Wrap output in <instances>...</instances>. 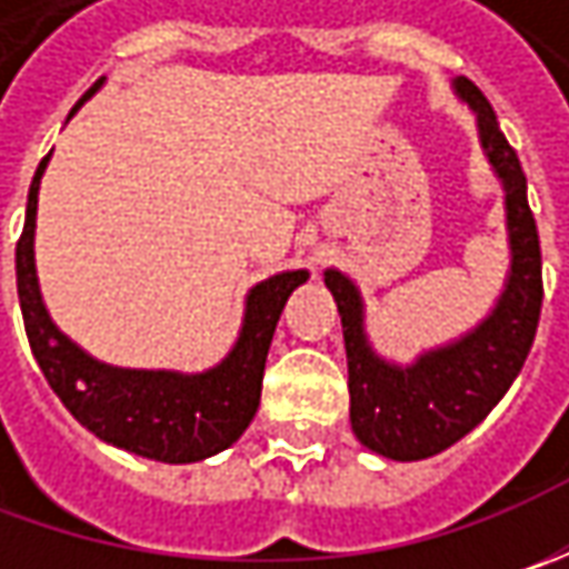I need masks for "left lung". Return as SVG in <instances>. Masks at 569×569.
Listing matches in <instances>:
<instances>
[{"label": "left lung", "mask_w": 569, "mask_h": 569, "mask_svg": "<svg viewBox=\"0 0 569 569\" xmlns=\"http://www.w3.org/2000/svg\"><path fill=\"white\" fill-rule=\"evenodd\" d=\"M452 91L475 113L481 151L503 187L510 272L491 313L411 363L389 361L367 336L361 288L339 269L322 274L345 332L351 430L370 452L396 462L437 456L481 425L519 377L541 317V247L522 164L469 78H452Z\"/></svg>", "instance_id": "obj_1"}]
</instances>
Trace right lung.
Wrapping results in <instances>:
<instances>
[{
  "label": "right lung",
  "instance_id": "1",
  "mask_svg": "<svg viewBox=\"0 0 569 569\" xmlns=\"http://www.w3.org/2000/svg\"><path fill=\"white\" fill-rule=\"evenodd\" d=\"M103 81L107 78H98L91 84V91L78 100L76 110L98 94ZM76 110L69 117H76ZM47 164L50 154L33 173L24 230L14 250V272H18V300H21V317H24L33 358L40 363L50 389L59 396V402L98 440L154 462L187 466L237 443L259 408L262 373H266V358H269L278 317L288 297L310 278V272L291 269L252 284L247 291L243 322L233 348L202 373L139 370V367H113L98 361L56 326L40 295L33 230H37V192Z\"/></svg>",
  "mask_w": 569,
  "mask_h": 569
}]
</instances>
